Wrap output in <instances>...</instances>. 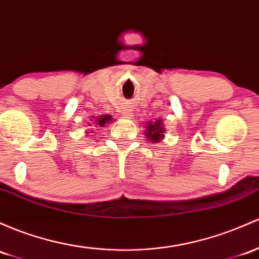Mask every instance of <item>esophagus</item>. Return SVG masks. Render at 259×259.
Wrapping results in <instances>:
<instances>
[{"label":"esophagus","instance_id":"obj_1","mask_svg":"<svg viewBox=\"0 0 259 259\" xmlns=\"http://www.w3.org/2000/svg\"><path fill=\"white\" fill-rule=\"evenodd\" d=\"M133 110H132V108L130 107H125L124 109H123V113H121V114H123L124 116H130L133 114Z\"/></svg>","mask_w":259,"mask_h":259}]
</instances>
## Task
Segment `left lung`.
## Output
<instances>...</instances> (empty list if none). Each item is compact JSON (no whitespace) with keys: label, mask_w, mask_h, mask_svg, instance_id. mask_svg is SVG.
Listing matches in <instances>:
<instances>
[{"label":"left lung","mask_w":259,"mask_h":259,"mask_svg":"<svg viewBox=\"0 0 259 259\" xmlns=\"http://www.w3.org/2000/svg\"><path fill=\"white\" fill-rule=\"evenodd\" d=\"M145 129H146L145 135L147 136L149 141H151V143L157 144L163 139L164 127L163 124H162V119H156L155 121H147Z\"/></svg>","instance_id":"1"}]
</instances>
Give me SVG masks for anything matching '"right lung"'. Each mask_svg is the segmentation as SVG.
I'll list each match as a JSON object with an SVG mask.
<instances>
[{
  "instance_id": "right-lung-1",
  "label": "right lung",
  "mask_w": 259,
  "mask_h": 259,
  "mask_svg": "<svg viewBox=\"0 0 259 259\" xmlns=\"http://www.w3.org/2000/svg\"><path fill=\"white\" fill-rule=\"evenodd\" d=\"M112 120H113L112 116L106 114V115H101V116H99V118H97V119L93 118L92 121H93V124H95L96 127H99V126H104V125L112 123Z\"/></svg>"
}]
</instances>
